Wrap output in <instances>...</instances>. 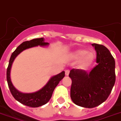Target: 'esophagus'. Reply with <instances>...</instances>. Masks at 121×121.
Masks as SVG:
<instances>
[{
	"instance_id": "esophagus-1",
	"label": "esophagus",
	"mask_w": 121,
	"mask_h": 121,
	"mask_svg": "<svg viewBox=\"0 0 121 121\" xmlns=\"http://www.w3.org/2000/svg\"><path fill=\"white\" fill-rule=\"evenodd\" d=\"M69 70H65V74H66V76H68L69 74Z\"/></svg>"
}]
</instances>
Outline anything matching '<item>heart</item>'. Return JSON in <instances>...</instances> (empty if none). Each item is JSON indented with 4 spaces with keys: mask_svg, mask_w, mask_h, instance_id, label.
<instances>
[{
    "mask_svg": "<svg viewBox=\"0 0 121 121\" xmlns=\"http://www.w3.org/2000/svg\"><path fill=\"white\" fill-rule=\"evenodd\" d=\"M73 55L76 59H79V65L82 67L91 66L94 61L95 54L92 52H87L85 49H78L73 52Z\"/></svg>",
    "mask_w": 121,
    "mask_h": 121,
    "instance_id": "heart-1",
    "label": "heart"
}]
</instances>
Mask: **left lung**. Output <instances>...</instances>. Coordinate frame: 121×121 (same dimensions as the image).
I'll use <instances>...</instances> for the list:
<instances>
[{
    "mask_svg": "<svg viewBox=\"0 0 121 121\" xmlns=\"http://www.w3.org/2000/svg\"><path fill=\"white\" fill-rule=\"evenodd\" d=\"M97 52V63L91 72L73 69L70 97L75 104L86 108L98 106L107 100L115 85V61L109 49L92 43Z\"/></svg>",
    "mask_w": 121,
    "mask_h": 121,
    "instance_id": "1",
    "label": "left lung"
}]
</instances>
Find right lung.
Listing matches in <instances>:
<instances>
[{
    "label": "right lung",
    "instance_id": "obj_1",
    "mask_svg": "<svg viewBox=\"0 0 121 121\" xmlns=\"http://www.w3.org/2000/svg\"><path fill=\"white\" fill-rule=\"evenodd\" d=\"M44 38H38L34 39L30 41H26L22 42L17 48V49L13 52L10 58L8 67L6 72V79L8 84L9 88L10 91L14 97V99L22 104H24L31 108H38L45 104L49 101L51 98L53 91L60 81L64 77L65 72L63 71L59 74L53 76L51 78L47 83L45 86L39 90L31 93H22L18 91L12 84L11 80L10 73H11L12 64L17 56L20 54L24 50L32 47H47L49 45V43L45 42Z\"/></svg>",
    "mask_w": 121,
    "mask_h": 121
}]
</instances>
